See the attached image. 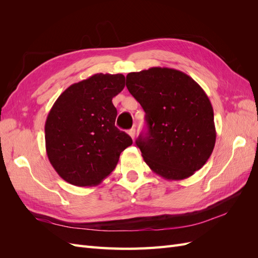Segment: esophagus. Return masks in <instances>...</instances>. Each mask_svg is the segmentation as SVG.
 I'll return each mask as SVG.
<instances>
[{"label":"esophagus","instance_id":"esophagus-1","mask_svg":"<svg viewBox=\"0 0 258 258\" xmlns=\"http://www.w3.org/2000/svg\"><path fill=\"white\" fill-rule=\"evenodd\" d=\"M128 135H129L132 139H135V137H136V129H135V128L129 129V130H128Z\"/></svg>","mask_w":258,"mask_h":258}]
</instances>
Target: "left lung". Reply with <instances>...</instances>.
Segmentation results:
<instances>
[{
	"label": "left lung",
	"mask_w": 258,
	"mask_h": 258,
	"mask_svg": "<svg viewBox=\"0 0 258 258\" xmlns=\"http://www.w3.org/2000/svg\"><path fill=\"white\" fill-rule=\"evenodd\" d=\"M126 86L145 112L147 132L136 143L153 172L177 181L204 167L216 140L205 90L178 70L159 67L129 73Z\"/></svg>",
	"instance_id": "1"
}]
</instances>
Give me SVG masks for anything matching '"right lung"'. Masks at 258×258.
Returning <instances> with one entry per match:
<instances>
[{
	"mask_svg": "<svg viewBox=\"0 0 258 258\" xmlns=\"http://www.w3.org/2000/svg\"><path fill=\"white\" fill-rule=\"evenodd\" d=\"M124 87L122 74L98 73L61 93L45 122L48 159L66 182L96 186L111 174L132 139L115 126L112 99Z\"/></svg>",
	"mask_w": 258,
	"mask_h": 258,
	"instance_id": "1",
	"label": "right lung"
}]
</instances>
